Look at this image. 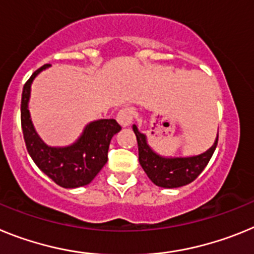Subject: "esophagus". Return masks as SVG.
Wrapping results in <instances>:
<instances>
[{
  "mask_svg": "<svg viewBox=\"0 0 254 254\" xmlns=\"http://www.w3.org/2000/svg\"><path fill=\"white\" fill-rule=\"evenodd\" d=\"M133 114L134 112L132 108H122V109L118 112V114H117V121H118V123H120L122 127H128L132 123V121H133Z\"/></svg>",
  "mask_w": 254,
  "mask_h": 254,
  "instance_id": "1",
  "label": "esophagus"
}]
</instances>
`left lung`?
<instances>
[{"label": "left lung", "mask_w": 254, "mask_h": 254, "mask_svg": "<svg viewBox=\"0 0 254 254\" xmlns=\"http://www.w3.org/2000/svg\"><path fill=\"white\" fill-rule=\"evenodd\" d=\"M133 132L137 138L138 161L154 185L163 188H178L193 182L202 173L210 161L217 145H214L202 154L188 158H164L147 145L146 136L141 133L133 125Z\"/></svg>", "instance_id": "1"}]
</instances>
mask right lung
<instances>
[{"label": "right lung", "instance_id": "add662e5", "mask_svg": "<svg viewBox=\"0 0 254 254\" xmlns=\"http://www.w3.org/2000/svg\"><path fill=\"white\" fill-rule=\"evenodd\" d=\"M51 64H44L30 76L21 95V128L31 159L44 174L64 188L89 185L108 160L112 137L121 131L116 120H99L89 123L77 141L66 147H51L38 136L28 109L30 86L35 76Z\"/></svg>", "mask_w": 254, "mask_h": 254}]
</instances>
